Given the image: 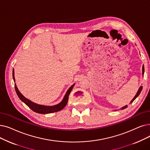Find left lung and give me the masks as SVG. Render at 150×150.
Segmentation results:
<instances>
[{
    "label": "left lung",
    "instance_id": "1",
    "mask_svg": "<svg viewBox=\"0 0 150 150\" xmlns=\"http://www.w3.org/2000/svg\"><path fill=\"white\" fill-rule=\"evenodd\" d=\"M142 74H143V75L144 74V66H143V68H142ZM142 88H143V87L142 86H140V88H139V91H138V92H137V93L136 94V95H135V96L134 97V99L131 100V103H132L133 102V101L137 98V97L139 96V94H140V93H141V91H142ZM127 105H126V106H125V107H123L122 108V109H125V108H127Z\"/></svg>",
    "mask_w": 150,
    "mask_h": 150
}]
</instances>
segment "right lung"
I'll use <instances>...</instances> for the list:
<instances>
[{"label":"right lung","mask_w":150,"mask_h":150,"mask_svg":"<svg viewBox=\"0 0 150 150\" xmlns=\"http://www.w3.org/2000/svg\"><path fill=\"white\" fill-rule=\"evenodd\" d=\"M13 80H15V76H14V70H13ZM74 86V84H73L72 86H71L69 89L67 90V93L65 95L64 99L62 101L59 103V104H57L56 105L54 106H45V105H38V104H36L34 102H31L29 99L25 98V97H24L21 93L19 92V90L18 89V88L16 87V84H15V88L16 90V94L19 97V98L21 99L24 103H25L26 105L32 110H33L34 112L38 113H41V114H47V113H54L56 112H59L62 109H63L66 105H67L68 100H69V96L71 92V89H73V87Z\"/></svg>","instance_id":"add662e5"}]
</instances>
